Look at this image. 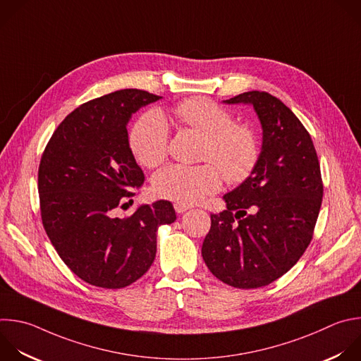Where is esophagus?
Wrapping results in <instances>:
<instances>
[{
	"label": "esophagus",
	"instance_id": "obj_1",
	"mask_svg": "<svg viewBox=\"0 0 361 361\" xmlns=\"http://www.w3.org/2000/svg\"><path fill=\"white\" fill-rule=\"evenodd\" d=\"M191 207L190 205H185V204H181V202H174V209H176V212H178V214H183V212H185L187 209H190Z\"/></svg>",
	"mask_w": 361,
	"mask_h": 361
}]
</instances>
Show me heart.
<instances>
[{
    "label": "heart",
    "instance_id": "b5f03b06",
    "mask_svg": "<svg viewBox=\"0 0 361 361\" xmlns=\"http://www.w3.org/2000/svg\"><path fill=\"white\" fill-rule=\"evenodd\" d=\"M173 113L180 123L205 137L201 160L208 164L163 169L153 180L159 197L191 205L219 190L220 171L229 184L243 183L251 176L261 156L259 139L251 126L235 123L229 110L205 97L185 99L174 106ZM169 140L166 118L150 110L135 125L130 149L142 166L153 169L166 160Z\"/></svg>",
    "mask_w": 361,
    "mask_h": 361
}]
</instances>
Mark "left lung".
Segmentation results:
<instances>
[{
    "label": "left lung",
    "mask_w": 361,
    "mask_h": 361,
    "mask_svg": "<svg viewBox=\"0 0 361 361\" xmlns=\"http://www.w3.org/2000/svg\"><path fill=\"white\" fill-rule=\"evenodd\" d=\"M254 106L262 150L251 176L224 195L226 209L211 214L202 259L215 278L239 289L267 286L285 275L309 247L323 183L309 132L268 92L224 100Z\"/></svg>",
    "instance_id": "left-lung-1"
}]
</instances>
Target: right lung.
Returning <instances> with one entry per match:
<instances>
[{
  "label": "right lung",
  "mask_w": 361,
  "mask_h": 361,
  "mask_svg": "<svg viewBox=\"0 0 361 361\" xmlns=\"http://www.w3.org/2000/svg\"><path fill=\"white\" fill-rule=\"evenodd\" d=\"M159 99L123 89L89 100L63 118L41 157L38 192L47 235L66 267L93 286L120 289L142 278L156 258L159 226L177 218L166 200L114 216L145 183L128 123Z\"/></svg>",
  "instance_id": "add662e5"
}]
</instances>
